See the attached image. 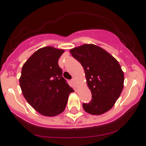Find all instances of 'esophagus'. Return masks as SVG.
<instances>
[{"label":"esophagus","mask_w":146,"mask_h":146,"mask_svg":"<svg viewBox=\"0 0 146 146\" xmlns=\"http://www.w3.org/2000/svg\"><path fill=\"white\" fill-rule=\"evenodd\" d=\"M71 81L73 82V83H74L75 85H76V79H75V78H73V79H72V80H71Z\"/></svg>","instance_id":"34e87169"}]
</instances>
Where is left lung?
<instances>
[{"label": "left lung", "mask_w": 146, "mask_h": 146, "mask_svg": "<svg viewBox=\"0 0 146 146\" xmlns=\"http://www.w3.org/2000/svg\"><path fill=\"white\" fill-rule=\"evenodd\" d=\"M83 67L87 84L92 93L89 103H83L85 111L100 115L108 111L119 98L124 74L115 58L93 44H85L70 50Z\"/></svg>", "instance_id": "8db88e82"}]
</instances>
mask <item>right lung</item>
<instances>
[{
	"label": "right lung",
	"mask_w": 146,
	"mask_h": 146,
	"mask_svg": "<svg viewBox=\"0 0 146 146\" xmlns=\"http://www.w3.org/2000/svg\"><path fill=\"white\" fill-rule=\"evenodd\" d=\"M64 50L44 47L35 52L23 66L20 86L28 103L45 116H55L66 108L73 92L63 77L58 59Z\"/></svg>",
	"instance_id": "1"
}]
</instances>
